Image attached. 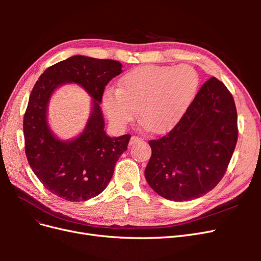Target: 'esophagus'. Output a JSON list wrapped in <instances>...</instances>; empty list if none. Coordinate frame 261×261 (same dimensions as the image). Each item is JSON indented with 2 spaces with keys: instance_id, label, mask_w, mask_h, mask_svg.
Instances as JSON below:
<instances>
[{
  "instance_id": "obj_1",
  "label": "esophagus",
  "mask_w": 261,
  "mask_h": 261,
  "mask_svg": "<svg viewBox=\"0 0 261 261\" xmlns=\"http://www.w3.org/2000/svg\"><path fill=\"white\" fill-rule=\"evenodd\" d=\"M141 140V138H139L138 136H132L130 137V140H129V145H135L137 143H139V141Z\"/></svg>"
}]
</instances>
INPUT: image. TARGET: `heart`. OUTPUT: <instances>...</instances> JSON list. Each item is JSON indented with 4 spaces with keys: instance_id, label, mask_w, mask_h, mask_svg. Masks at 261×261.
<instances>
[{
    "instance_id": "obj_1",
    "label": "heart",
    "mask_w": 261,
    "mask_h": 261,
    "mask_svg": "<svg viewBox=\"0 0 261 261\" xmlns=\"http://www.w3.org/2000/svg\"><path fill=\"white\" fill-rule=\"evenodd\" d=\"M198 87V73L189 65H144L126 73L117 89L106 90L102 106L117 128L130 123L137 110L145 127L160 134L184 116Z\"/></svg>"
}]
</instances>
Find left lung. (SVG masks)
<instances>
[{
    "mask_svg": "<svg viewBox=\"0 0 261 261\" xmlns=\"http://www.w3.org/2000/svg\"><path fill=\"white\" fill-rule=\"evenodd\" d=\"M238 136L232 94L211 77L174 128L149 141L152 153L145 170L148 184L169 200L199 198L222 179Z\"/></svg>",
    "mask_w": 261,
    "mask_h": 261,
    "instance_id": "left-lung-1",
    "label": "left lung"
}]
</instances>
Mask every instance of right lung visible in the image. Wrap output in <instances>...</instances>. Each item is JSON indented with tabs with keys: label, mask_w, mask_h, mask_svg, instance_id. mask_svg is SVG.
<instances>
[{
	"label": "right lung",
	"mask_w": 261,
	"mask_h": 261,
	"mask_svg": "<svg viewBox=\"0 0 261 261\" xmlns=\"http://www.w3.org/2000/svg\"><path fill=\"white\" fill-rule=\"evenodd\" d=\"M121 73L118 61L74 55L46 68L30 93L22 125L27 160L43 186L63 199L85 201L103 192L127 150L130 135L108 136L100 108L106 86ZM67 82L89 92L93 110L80 137L61 141L49 129L46 112L54 90Z\"/></svg>",
	"instance_id": "obj_1"
}]
</instances>
